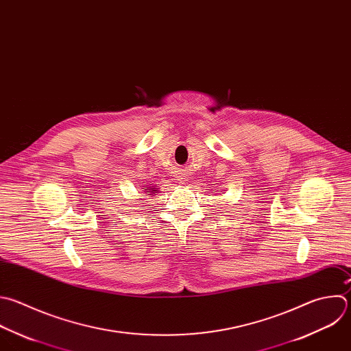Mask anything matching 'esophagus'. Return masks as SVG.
I'll return each instance as SVG.
<instances>
[{
  "label": "esophagus",
  "instance_id": "34e87169",
  "mask_svg": "<svg viewBox=\"0 0 351 351\" xmlns=\"http://www.w3.org/2000/svg\"><path fill=\"white\" fill-rule=\"evenodd\" d=\"M183 179H184V173H179V176H178V180H180V182H182Z\"/></svg>",
  "mask_w": 351,
  "mask_h": 351
}]
</instances>
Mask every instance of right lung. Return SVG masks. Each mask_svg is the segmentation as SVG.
<instances>
[{
  "instance_id": "add662e5",
  "label": "right lung",
  "mask_w": 351,
  "mask_h": 351,
  "mask_svg": "<svg viewBox=\"0 0 351 351\" xmlns=\"http://www.w3.org/2000/svg\"><path fill=\"white\" fill-rule=\"evenodd\" d=\"M146 190H147V193H150V191H152V193H153V191H156V190H152L150 187H149V189H146Z\"/></svg>"
}]
</instances>
